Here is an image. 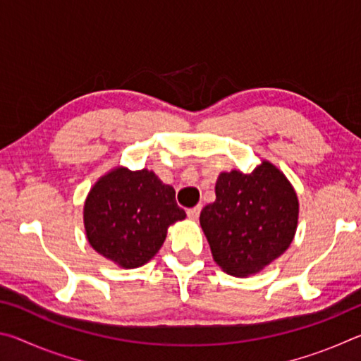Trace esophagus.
<instances>
[{
  "instance_id": "obj_1",
  "label": "esophagus",
  "mask_w": 361,
  "mask_h": 361,
  "mask_svg": "<svg viewBox=\"0 0 361 361\" xmlns=\"http://www.w3.org/2000/svg\"><path fill=\"white\" fill-rule=\"evenodd\" d=\"M200 210H202V207L197 205V207H194V209H189L186 213H188V216L191 218V219H197L199 215H200Z\"/></svg>"
}]
</instances>
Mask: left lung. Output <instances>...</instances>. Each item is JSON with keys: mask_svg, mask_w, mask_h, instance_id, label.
<instances>
[{"mask_svg": "<svg viewBox=\"0 0 361 361\" xmlns=\"http://www.w3.org/2000/svg\"><path fill=\"white\" fill-rule=\"evenodd\" d=\"M215 202L200 212L213 259L235 277L258 274L286 252L295 237L299 204L291 183L271 162L252 173H219Z\"/></svg>", "mask_w": 361, "mask_h": 361, "instance_id": "left-lung-1", "label": "left lung"}]
</instances>
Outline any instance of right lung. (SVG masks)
Returning <instances> with one entry per match:
<instances>
[{
	"mask_svg": "<svg viewBox=\"0 0 361 361\" xmlns=\"http://www.w3.org/2000/svg\"><path fill=\"white\" fill-rule=\"evenodd\" d=\"M185 216L175 189L146 169H113L95 183L84 204L89 243L124 269L146 264L162 247L169 226Z\"/></svg>",
	"mask_w": 361,
	"mask_h": 361,
	"instance_id": "1",
	"label": "right lung"
}]
</instances>
